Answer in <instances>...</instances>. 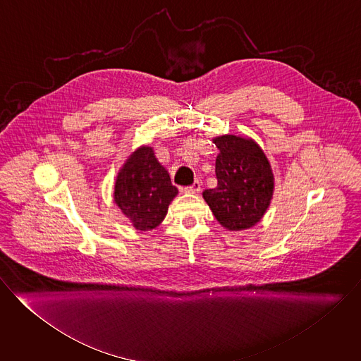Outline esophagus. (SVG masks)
<instances>
[{
    "label": "esophagus",
    "mask_w": 361,
    "mask_h": 361,
    "mask_svg": "<svg viewBox=\"0 0 361 361\" xmlns=\"http://www.w3.org/2000/svg\"><path fill=\"white\" fill-rule=\"evenodd\" d=\"M200 191V181H194V184L192 185H188V187H185L184 188V192H187V194H198Z\"/></svg>",
    "instance_id": "1"
}]
</instances>
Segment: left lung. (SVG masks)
Listing matches in <instances>:
<instances>
[{"label": "left lung", "instance_id": "left-lung-1", "mask_svg": "<svg viewBox=\"0 0 361 361\" xmlns=\"http://www.w3.org/2000/svg\"><path fill=\"white\" fill-rule=\"evenodd\" d=\"M217 187L203 191L216 220L231 231L250 228L263 217L274 190V177L259 145L237 135L214 138Z\"/></svg>", "mask_w": 361, "mask_h": 361}]
</instances>
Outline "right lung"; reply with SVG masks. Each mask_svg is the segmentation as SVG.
<instances>
[{"label":"right lung","instance_id":"right-lung-1","mask_svg":"<svg viewBox=\"0 0 361 361\" xmlns=\"http://www.w3.org/2000/svg\"><path fill=\"white\" fill-rule=\"evenodd\" d=\"M176 195L177 188L149 147L137 149L116 178L115 202L141 231H149L161 224Z\"/></svg>","mask_w":361,"mask_h":361}]
</instances>
